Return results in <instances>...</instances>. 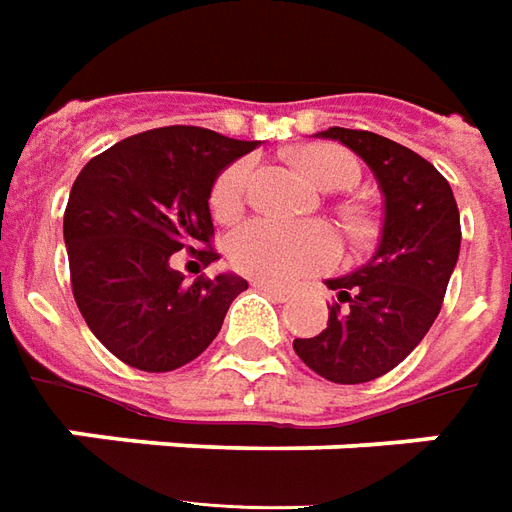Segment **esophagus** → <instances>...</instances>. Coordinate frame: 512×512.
I'll use <instances>...</instances> for the list:
<instances>
[{
    "label": "esophagus",
    "mask_w": 512,
    "mask_h": 512,
    "mask_svg": "<svg viewBox=\"0 0 512 512\" xmlns=\"http://www.w3.org/2000/svg\"><path fill=\"white\" fill-rule=\"evenodd\" d=\"M257 291L268 293L274 302H288L291 299V291H285V288H277V285H268V282H255Z\"/></svg>",
    "instance_id": "obj_1"
}]
</instances>
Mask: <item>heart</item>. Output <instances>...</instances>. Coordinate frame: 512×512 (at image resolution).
I'll list each match as a JSON object with an SVG mask.
<instances>
[{
	"label": "heart",
	"mask_w": 512,
	"mask_h": 512,
	"mask_svg": "<svg viewBox=\"0 0 512 512\" xmlns=\"http://www.w3.org/2000/svg\"><path fill=\"white\" fill-rule=\"evenodd\" d=\"M293 163L321 191L352 188L360 177L355 157L338 146H302L293 152ZM249 171H252L249 160H238L216 177L213 191H210V207L219 219H230L241 210ZM227 255H230L232 266L255 280L291 285L302 277L335 266L338 238L324 224L249 219L232 230L230 241H227Z\"/></svg>",
	"instance_id": "1"
}]
</instances>
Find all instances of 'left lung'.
I'll return each instance as SVG.
<instances>
[{"label":"left lung","mask_w":512,"mask_h":512,"mask_svg":"<svg viewBox=\"0 0 512 512\" xmlns=\"http://www.w3.org/2000/svg\"><path fill=\"white\" fill-rule=\"evenodd\" d=\"M366 163L382 194L380 244L363 266L324 280L338 302L327 327L293 349L324 380L357 385L388 374L430 332L460 255V213L441 171L366 130L316 132Z\"/></svg>","instance_id":"left-lung-1"}]
</instances>
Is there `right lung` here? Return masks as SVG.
<instances>
[{
    "label": "right lung",
    "instance_id": "1",
    "mask_svg": "<svg viewBox=\"0 0 512 512\" xmlns=\"http://www.w3.org/2000/svg\"><path fill=\"white\" fill-rule=\"evenodd\" d=\"M257 149L202 127L124 138L85 163L63 216L71 291L85 324L127 366L174 371L219 335L244 277L221 271L191 285L171 266L213 235L210 191L221 171ZM219 260L213 249L199 252Z\"/></svg>",
    "mask_w": 512,
    "mask_h": 512
}]
</instances>
